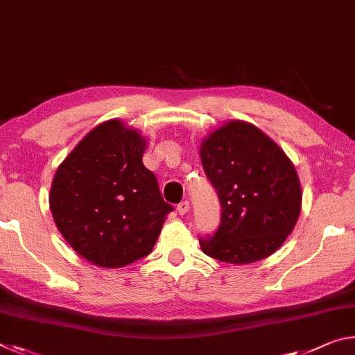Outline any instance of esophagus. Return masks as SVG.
Masks as SVG:
<instances>
[{"label":"esophagus","mask_w":355,"mask_h":355,"mask_svg":"<svg viewBox=\"0 0 355 355\" xmlns=\"http://www.w3.org/2000/svg\"><path fill=\"white\" fill-rule=\"evenodd\" d=\"M177 211L180 213V214H186L189 211V202L188 200H183V202H180L178 205H177Z\"/></svg>","instance_id":"obj_1"}]
</instances>
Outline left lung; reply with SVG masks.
<instances>
[{
    "label": "left lung",
    "mask_w": 355,
    "mask_h": 355,
    "mask_svg": "<svg viewBox=\"0 0 355 355\" xmlns=\"http://www.w3.org/2000/svg\"><path fill=\"white\" fill-rule=\"evenodd\" d=\"M199 155L222 207L218 232L199 239L203 254L233 264L272 255L293 232L302 207L291 159L244 120H228L211 131Z\"/></svg>",
    "instance_id": "obj_1"
}]
</instances>
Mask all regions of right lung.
<instances>
[{
	"label": "right lung",
	"mask_w": 355,
	"mask_h": 355,
	"mask_svg": "<svg viewBox=\"0 0 355 355\" xmlns=\"http://www.w3.org/2000/svg\"><path fill=\"white\" fill-rule=\"evenodd\" d=\"M146 148L141 131L106 120L76 144L53 177L50 209L58 230L100 268L148 255L172 211L142 163Z\"/></svg>",
	"instance_id": "obj_1"
}]
</instances>
